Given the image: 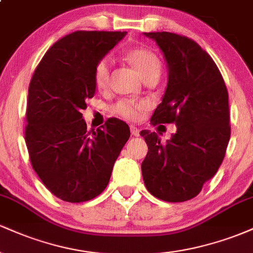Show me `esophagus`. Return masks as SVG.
Instances as JSON below:
<instances>
[{
	"instance_id": "34e87169",
	"label": "esophagus",
	"mask_w": 253,
	"mask_h": 253,
	"mask_svg": "<svg viewBox=\"0 0 253 253\" xmlns=\"http://www.w3.org/2000/svg\"><path fill=\"white\" fill-rule=\"evenodd\" d=\"M130 133H132V135L134 136L140 135V130H139V128H136L135 126H130Z\"/></svg>"
}]
</instances>
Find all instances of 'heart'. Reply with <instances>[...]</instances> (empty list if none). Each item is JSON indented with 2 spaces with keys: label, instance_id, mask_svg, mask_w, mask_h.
Returning a JSON list of instances; mask_svg holds the SVG:
<instances>
[{
  "label": "heart",
  "instance_id": "1",
  "mask_svg": "<svg viewBox=\"0 0 253 253\" xmlns=\"http://www.w3.org/2000/svg\"><path fill=\"white\" fill-rule=\"evenodd\" d=\"M125 58L138 75L143 78V81L156 78L158 80L161 76L162 64L159 62L158 57L149 48L145 47H133L129 48L125 54ZM110 69L112 63L109 58H101L94 66V83L97 89L102 90L108 86ZM147 103L144 101H133V100H120L113 106L112 112L118 117L125 119V120L134 121L140 118L144 110H146Z\"/></svg>",
  "mask_w": 253,
  "mask_h": 253
}]
</instances>
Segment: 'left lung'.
Segmentation results:
<instances>
[{"label":"left lung","mask_w":253,"mask_h":253,"mask_svg":"<svg viewBox=\"0 0 253 253\" xmlns=\"http://www.w3.org/2000/svg\"><path fill=\"white\" fill-rule=\"evenodd\" d=\"M168 64V85L151 124H175L161 143L141 130L149 151L141 163L144 183L157 199L184 202L201 191L221 165L231 136L228 92L216 64L199 43L170 32H151Z\"/></svg>","instance_id":"left-lung-1"}]
</instances>
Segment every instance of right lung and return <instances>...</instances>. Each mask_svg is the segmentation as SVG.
Instances as JSON below:
<instances>
[{
	"label": "right lung",
	"mask_w": 253,
	"mask_h": 253,
	"mask_svg": "<svg viewBox=\"0 0 253 253\" xmlns=\"http://www.w3.org/2000/svg\"><path fill=\"white\" fill-rule=\"evenodd\" d=\"M127 32L77 31L58 40L37 66L28 88L25 140L45 187L66 202H85L106 189L129 127L108 119L86 130L82 109L95 95L94 66Z\"/></svg>",
	"instance_id": "right-lung-1"
}]
</instances>
